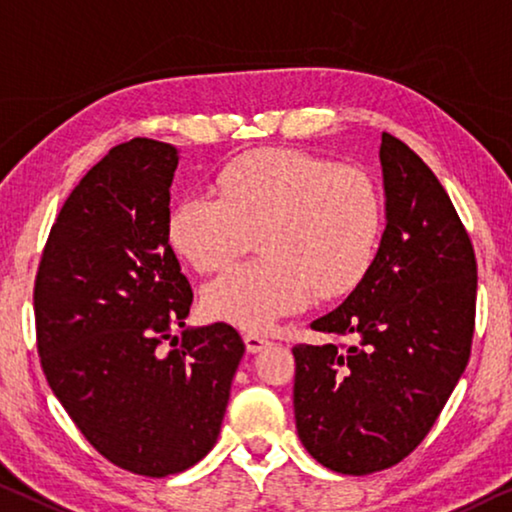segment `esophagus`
Masks as SVG:
<instances>
[{
	"instance_id": "34e87169",
	"label": "esophagus",
	"mask_w": 512,
	"mask_h": 512,
	"mask_svg": "<svg viewBox=\"0 0 512 512\" xmlns=\"http://www.w3.org/2000/svg\"><path fill=\"white\" fill-rule=\"evenodd\" d=\"M245 345H247V352L256 355V352H261V350L267 348V345H270V338L263 336V334H256V332H247L245 334Z\"/></svg>"
}]
</instances>
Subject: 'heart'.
<instances>
[{"mask_svg": "<svg viewBox=\"0 0 512 512\" xmlns=\"http://www.w3.org/2000/svg\"><path fill=\"white\" fill-rule=\"evenodd\" d=\"M215 192H192L169 217V242L199 272L229 265L256 233L261 258L229 267L203 290L210 318L267 329L313 295L359 286L382 235V194L371 174L293 148L235 157Z\"/></svg>", "mask_w": 512, "mask_h": 512, "instance_id": "1", "label": "heart"}]
</instances>
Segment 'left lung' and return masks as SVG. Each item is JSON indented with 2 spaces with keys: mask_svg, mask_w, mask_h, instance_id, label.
<instances>
[{
  "mask_svg": "<svg viewBox=\"0 0 512 512\" xmlns=\"http://www.w3.org/2000/svg\"><path fill=\"white\" fill-rule=\"evenodd\" d=\"M384 233L341 306L311 322L350 345L293 348L295 426L320 465L364 476L428 435L471 352L476 256L426 162L382 132Z\"/></svg>",
  "mask_w": 512,
  "mask_h": 512,
  "instance_id": "obj_1",
  "label": "left lung"
}]
</instances>
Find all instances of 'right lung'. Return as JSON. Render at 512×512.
Returning a JSON list of instances; mask_svg holds the SVG:
<instances>
[{"label": "right lung", "mask_w": 512, "mask_h": 512, "mask_svg": "<svg viewBox=\"0 0 512 512\" xmlns=\"http://www.w3.org/2000/svg\"><path fill=\"white\" fill-rule=\"evenodd\" d=\"M180 153L114 146L61 208L38 265L34 313L47 384L100 455L132 474L190 469L215 446L245 355L226 322L185 327L192 288L169 245Z\"/></svg>", "instance_id": "obj_1"}]
</instances>
